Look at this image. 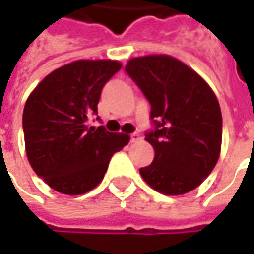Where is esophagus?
<instances>
[{"label": "esophagus", "instance_id": "1", "mask_svg": "<svg viewBox=\"0 0 254 254\" xmlns=\"http://www.w3.org/2000/svg\"><path fill=\"white\" fill-rule=\"evenodd\" d=\"M140 139H141V137H140V134H139V133H132V134H130V141H132V143H136V141H139Z\"/></svg>", "mask_w": 254, "mask_h": 254}]
</instances>
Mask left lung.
<instances>
[{"mask_svg":"<svg viewBox=\"0 0 254 254\" xmlns=\"http://www.w3.org/2000/svg\"><path fill=\"white\" fill-rule=\"evenodd\" d=\"M129 77L149 100L153 129L146 140L153 163L141 178L157 192L184 194L206 179L220 157L222 117L218 100L201 77L170 55L133 58Z\"/></svg>","mask_w":254,"mask_h":254,"instance_id":"left-lung-1","label":"left lung"}]
</instances>
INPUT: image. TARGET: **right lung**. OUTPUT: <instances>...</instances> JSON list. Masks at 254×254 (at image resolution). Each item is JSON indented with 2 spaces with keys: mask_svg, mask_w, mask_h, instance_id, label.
I'll use <instances>...</instances> for the list:
<instances>
[{
  "mask_svg": "<svg viewBox=\"0 0 254 254\" xmlns=\"http://www.w3.org/2000/svg\"><path fill=\"white\" fill-rule=\"evenodd\" d=\"M120 69L111 60L70 62L44 77L27 98L22 118L27 160L57 192L75 196L96 188L114 153L127 144V134L87 127L104 84Z\"/></svg>",
  "mask_w": 254,
  "mask_h": 254,
  "instance_id": "obj_1",
  "label": "right lung"
}]
</instances>
